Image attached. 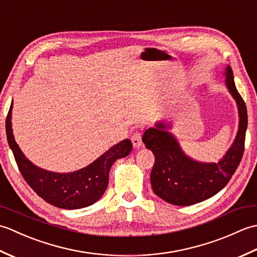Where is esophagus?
I'll return each mask as SVG.
<instances>
[{"mask_svg": "<svg viewBox=\"0 0 257 257\" xmlns=\"http://www.w3.org/2000/svg\"><path fill=\"white\" fill-rule=\"evenodd\" d=\"M132 143L135 148H140L143 146V140H141V134L140 133H135L132 136Z\"/></svg>", "mask_w": 257, "mask_h": 257, "instance_id": "obj_1", "label": "esophagus"}]
</instances>
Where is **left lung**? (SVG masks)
I'll return each instance as SVG.
<instances>
[{
	"label": "left lung",
	"mask_w": 257,
	"mask_h": 257,
	"mask_svg": "<svg viewBox=\"0 0 257 257\" xmlns=\"http://www.w3.org/2000/svg\"><path fill=\"white\" fill-rule=\"evenodd\" d=\"M225 84L236 101L238 132L231 148L219 162H199L184 154L174 136L167 132L170 124L156 123L147 129L143 141L156 157L150 174L154 192L168 203L192 205L204 201L225 187L242 160L247 128V110L234 84L233 72L227 66Z\"/></svg>",
	"instance_id": "obj_1"
}]
</instances>
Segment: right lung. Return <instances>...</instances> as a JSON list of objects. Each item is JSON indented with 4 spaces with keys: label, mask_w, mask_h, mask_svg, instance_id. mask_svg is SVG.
<instances>
[{
    "label": "right lung",
    "mask_w": 257,
    "mask_h": 257,
    "mask_svg": "<svg viewBox=\"0 0 257 257\" xmlns=\"http://www.w3.org/2000/svg\"><path fill=\"white\" fill-rule=\"evenodd\" d=\"M13 102L5 121L7 137L19 170L30 187L48 203L61 209L75 210L94 204L105 193L109 181V171L113 162L124 158L133 150L129 139L120 141L101 155L89 166L69 173H56L36 167L27 159L15 143L12 132Z\"/></svg>",
    "instance_id": "obj_1"
}]
</instances>
